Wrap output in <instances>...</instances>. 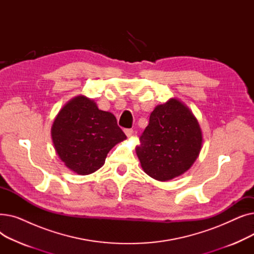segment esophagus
<instances>
[{
  "label": "esophagus",
  "instance_id": "34e87169",
  "mask_svg": "<svg viewBox=\"0 0 254 254\" xmlns=\"http://www.w3.org/2000/svg\"><path fill=\"white\" fill-rule=\"evenodd\" d=\"M125 132H126V135L127 137H130L132 135V132H134V130L130 129V128H127V129H125Z\"/></svg>",
  "mask_w": 254,
  "mask_h": 254
}]
</instances>
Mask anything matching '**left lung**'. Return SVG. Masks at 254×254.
Instances as JSON below:
<instances>
[{"label": "left lung", "instance_id": "1", "mask_svg": "<svg viewBox=\"0 0 254 254\" xmlns=\"http://www.w3.org/2000/svg\"><path fill=\"white\" fill-rule=\"evenodd\" d=\"M202 141L201 128L191 111L180 101L171 99L150 114L136 152L146 174L167 181L191 167Z\"/></svg>", "mask_w": 254, "mask_h": 254}]
</instances>
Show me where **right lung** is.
<instances>
[{
	"instance_id": "obj_1",
	"label": "right lung",
	"mask_w": 254,
	"mask_h": 254,
	"mask_svg": "<svg viewBox=\"0 0 254 254\" xmlns=\"http://www.w3.org/2000/svg\"><path fill=\"white\" fill-rule=\"evenodd\" d=\"M51 137L60 158L79 175L99 170L108 152L127 139L115 116L84 96L63 107L53 122Z\"/></svg>"
}]
</instances>
